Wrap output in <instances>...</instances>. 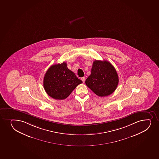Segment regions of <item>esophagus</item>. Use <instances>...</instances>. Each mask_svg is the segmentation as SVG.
<instances>
[{"instance_id": "esophagus-1", "label": "esophagus", "mask_w": 159, "mask_h": 159, "mask_svg": "<svg viewBox=\"0 0 159 159\" xmlns=\"http://www.w3.org/2000/svg\"><path fill=\"white\" fill-rule=\"evenodd\" d=\"M81 80L82 81V82H84V81H85V80H86V78H85V77H82L81 78Z\"/></svg>"}]
</instances>
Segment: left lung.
Instances as JSON below:
<instances>
[{"label": "left lung", "instance_id": "obj_1", "mask_svg": "<svg viewBox=\"0 0 159 159\" xmlns=\"http://www.w3.org/2000/svg\"><path fill=\"white\" fill-rule=\"evenodd\" d=\"M119 82L118 75L114 66L107 61L95 60L91 75L85 83L96 95L107 96L116 90Z\"/></svg>", "mask_w": 159, "mask_h": 159}]
</instances>
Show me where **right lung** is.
<instances>
[{"label":"right lung","instance_id":"obj_1","mask_svg":"<svg viewBox=\"0 0 159 159\" xmlns=\"http://www.w3.org/2000/svg\"><path fill=\"white\" fill-rule=\"evenodd\" d=\"M82 83L64 62L48 68L44 77L43 86L48 96L55 99L63 100Z\"/></svg>","mask_w":159,"mask_h":159}]
</instances>
